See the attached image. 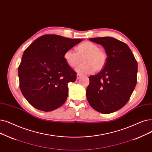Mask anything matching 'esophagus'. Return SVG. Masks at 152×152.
<instances>
[{
  "label": "esophagus",
  "mask_w": 152,
  "mask_h": 152,
  "mask_svg": "<svg viewBox=\"0 0 152 152\" xmlns=\"http://www.w3.org/2000/svg\"><path fill=\"white\" fill-rule=\"evenodd\" d=\"M76 77H77V80H79V79H80V78L82 77V75H80V74H77V76H76Z\"/></svg>",
  "instance_id": "34e87169"
}]
</instances>
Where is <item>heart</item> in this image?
Wrapping results in <instances>:
<instances>
[{
  "instance_id": "obj_1",
  "label": "heart",
  "mask_w": 152,
  "mask_h": 152,
  "mask_svg": "<svg viewBox=\"0 0 152 152\" xmlns=\"http://www.w3.org/2000/svg\"><path fill=\"white\" fill-rule=\"evenodd\" d=\"M64 59L71 68H76L83 59L84 63L76 71L80 74H91L95 70H102L107 61V55L105 51L99 49V46L89 41H85L79 45L76 52L72 49L65 51Z\"/></svg>"
}]
</instances>
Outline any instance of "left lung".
<instances>
[{"instance_id":"left-lung-1","label":"left lung","mask_w":152,"mask_h":152,"mask_svg":"<svg viewBox=\"0 0 152 152\" xmlns=\"http://www.w3.org/2000/svg\"><path fill=\"white\" fill-rule=\"evenodd\" d=\"M101 45L107 55L105 67L89 77L87 99L99 113L110 114L129 101L137 81V62L127 44L110 37L89 38Z\"/></svg>"}]
</instances>
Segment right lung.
Returning <instances> with one entry per match:
<instances>
[{
    "instance_id": "add662e5",
    "label": "right lung",
    "mask_w": 152,
    "mask_h": 152,
    "mask_svg": "<svg viewBox=\"0 0 152 152\" xmlns=\"http://www.w3.org/2000/svg\"><path fill=\"white\" fill-rule=\"evenodd\" d=\"M81 41L45 35L24 51L18 69L19 86L33 107L49 112L65 102L68 95V84L76 81V72L66 62L64 54Z\"/></svg>"
}]
</instances>
